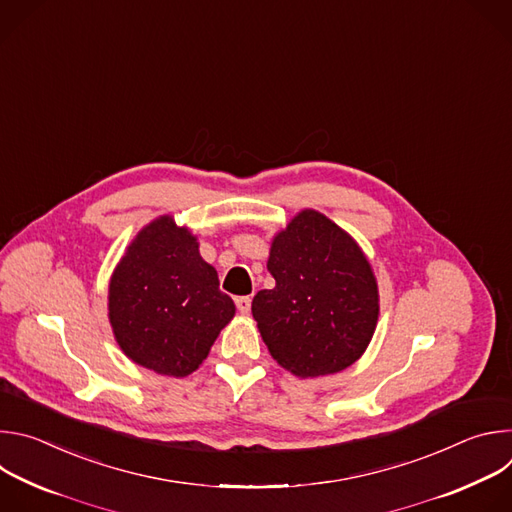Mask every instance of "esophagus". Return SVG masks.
I'll list each match as a JSON object with an SVG mask.
<instances>
[{
    "instance_id": "esophagus-1",
    "label": "esophagus",
    "mask_w": 512,
    "mask_h": 512,
    "mask_svg": "<svg viewBox=\"0 0 512 512\" xmlns=\"http://www.w3.org/2000/svg\"><path fill=\"white\" fill-rule=\"evenodd\" d=\"M235 304H237V310H239L241 314H249V310H251V298H249V296L237 298Z\"/></svg>"
}]
</instances>
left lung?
Masks as SVG:
<instances>
[{
    "mask_svg": "<svg viewBox=\"0 0 512 512\" xmlns=\"http://www.w3.org/2000/svg\"><path fill=\"white\" fill-rule=\"evenodd\" d=\"M251 312L283 369L302 379L348 369L367 350L379 320V289L356 241L328 216L302 210L275 235Z\"/></svg>",
    "mask_w": 512,
    "mask_h": 512,
    "instance_id": "left-lung-1",
    "label": "left lung"
}]
</instances>
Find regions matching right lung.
<instances>
[{
    "label": "right lung",
    "instance_id": "obj_1",
    "mask_svg": "<svg viewBox=\"0 0 512 512\" xmlns=\"http://www.w3.org/2000/svg\"><path fill=\"white\" fill-rule=\"evenodd\" d=\"M235 316L233 300L198 253L196 237L160 216L137 233L109 283V322L125 356L188 377Z\"/></svg>",
    "mask_w": 512,
    "mask_h": 512
}]
</instances>
